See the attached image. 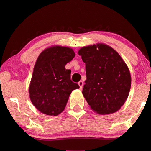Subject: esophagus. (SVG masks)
Listing matches in <instances>:
<instances>
[{"mask_svg": "<svg viewBox=\"0 0 151 151\" xmlns=\"http://www.w3.org/2000/svg\"><path fill=\"white\" fill-rule=\"evenodd\" d=\"M78 85L80 86V89H82V87H83V85H84V82L82 81H80L78 82Z\"/></svg>", "mask_w": 151, "mask_h": 151, "instance_id": "esophagus-1", "label": "esophagus"}]
</instances>
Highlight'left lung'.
Returning <instances> with one entry per match:
<instances>
[{
  "instance_id": "8db88e82",
  "label": "left lung",
  "mask_w": 151,
  "mask_h": 151,
  "mask_svg": "<svg viewBox=\"0 0 151 151\" xmlns=\"http://www.w3.org/2000/svg\"><path fill=\"white\" fill-rule=\"evenodd\" d=\"M86 65L82 94L91 109L100 115L115 113L124 104L131 86L129 67L120 55L104 43L78 51Z\"/></svg>"
}]
</instances>
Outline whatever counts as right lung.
<instances>
[{
    "label": "right lung",
    "instance_id": "obj_1",
    "mask_svg": "<svg viewBox=\"0 0 151 151\" xmlns=\"http://www.w3.org/2000/svg\"><path fill=\"white\" fill-rule=\"evenodd\" d=\"M76 55L70 47L53 45L40 53L29 86L32 104L47 115L60 114L71 92L79 88L71 80V70L65 65Z\"/></svg>",
    "mask_w": 151,
    "mask_h": 151
}]
</instances>
